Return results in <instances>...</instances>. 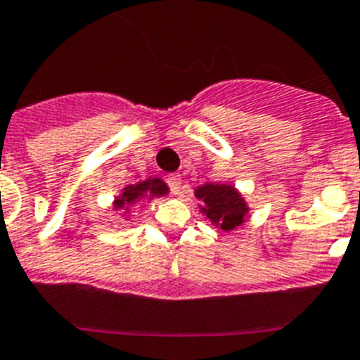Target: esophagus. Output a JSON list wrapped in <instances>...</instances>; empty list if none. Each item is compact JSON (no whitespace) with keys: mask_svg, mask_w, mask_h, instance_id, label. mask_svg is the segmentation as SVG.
Here are the masks:
<instances>
[{"mask_svg":"<svg viewBox=\"0 0 360 360\" xmlns=\"http://www.w3.org/2000/svg\"><path fill=\"white\" fill-rule=\"evenodd\" d=\"M167 184H168V186H170V190H172L174 193H179L181 184H183V181H181L179 174H170V176L167 177Z\"/></svg>","mask_w":360,"mask_h":360,"instance_id":"34e87169","label":"esophagus"}]
</instances>
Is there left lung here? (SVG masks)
Masks as SVG:
<instances>
[{
    "mask_svg": "<svg viewBox=\"0 0 360 360\" xmlns=\"http://www.w3.org/2000/svg\"><path fill=\"white\" fill-rule=\"evenodd\" d=\"M195 195L197 199L204 200L206 208H202V212L212 222L219 224L220 229L229 231L244 222L248 206L233 186L208 183L197 188Z\"/></svg>",
    "mask_w": 360,
    "mask_h": 360,
    "instance_id": "obj_1",
    "label": "left lung"
}]
</instances>
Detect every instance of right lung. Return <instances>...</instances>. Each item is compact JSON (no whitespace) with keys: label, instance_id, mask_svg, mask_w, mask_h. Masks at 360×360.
<instances>
[{"label":"right lung","instance_id":"add662e5","mask_svg":"<svg viewBox=\"0 0 360 360\" xmlns=\"http://www.w3.org/2000/svg\"><path fill=\"white\" fill-rule=\"evenodd\" d=\"M168 192L167 184L161 179H147L143 183L131 184L124 190V193L116 199L115 208H124V206H131L138 200L143 199L145 195H165Z\"/></svg>","mask_w":360,"mask_h":360}]
</instances>
